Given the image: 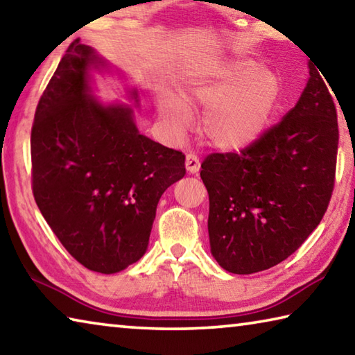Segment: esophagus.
I'll return each instance as SVG.
<instances>
[{
  "instance_id": "1",
  "label": "esophagus",
  "mask_w": 355,
  "mask_h": 355,
  "mask_svg": "<svg viewBox=\"0 0 355 355\" xmlns=\"http://www.w3.org/2000/svg\"><path fill=\"white\" fill-rule=\"evenodd\" d=\"M186 171L189 173H197L200 171V161H199V156L194 155V153H188L186 155Z\"/></svg>"
}]
</instances>
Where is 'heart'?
Here are the masks:
<instances>
[{
	"label": "heart",
	"instance_id": "obj_1",
	"mask_svg": "<svg viewBox=\"0 0 355 355\" xmlns=\"http://www.w3.org/2000/svg\"><path fill=\"white\" fill-rule=\"evenodd\" d=\"M280 95L272 71L241 59L208 75H191L183 81V100L172 94L159 98V114L167 125L182 133L189 125V110H205L199 131L209 146L239 150L257 141L268 125Z\"/></svg>",
	"mask_w": 355,
	"mask_h": 355
}]
</instances>
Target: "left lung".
Instances as JSON below:
<instances>
[{
  "label": "left lung",
  "mask_w": 355,
  "mask_h": 355,
  "mask_svg": "<svg viewBox=\"0 0 355 355\" xmlns=\"http://www.w3.org/2000/svg\"><path fill=\"white\" fill-rule=\"evenodd\" d=\"M309 69L302 95L279 123L239 153H211L202 163L209 245L228 272L254 274L284 261L329 207L338 122L322 73Z\"/></svg>",
  "instance_id": "obj_1"
}]
</instances>
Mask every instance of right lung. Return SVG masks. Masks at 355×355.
I'll return each instance as SVG.
<instances>
[{"label":"right lung","instance_id":"1","mask_svg":"<svg viewBox=\"0 0 355 355\" xmlns=\"http://www.w3.org/2000/svg\"><path fill=\"white\" fill-rule=\"evenodd\" d=\"M100 65L91 46L71 42L35 110L31 180L42 216L69 254L114 274L146 254L161 196L186 169L182 152L137 131L131 107L89 95V70Z\"/></svg>","mask_w":355,"mask_h":355}]
</instances>
